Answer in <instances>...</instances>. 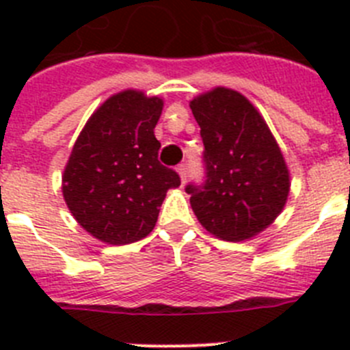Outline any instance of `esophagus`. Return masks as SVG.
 Listing matches in <instances>:
<instances>
[{
	"instance_id": "34e87169",
	"label": "esophagus",
	"mask_w": 350,
	"mask_h": 350,
	"mask_svg": "<svg viewBox=\"0 0 350 350\" xmlns=\"http://www.w3.org/2000/svg\"><path fill=\"white\" fill-rule=\"evenodd\" d=\"M177 172H178V175H180V180H182V184H184V182L187 180V166H185V165H180V166H177Z\"/></svg>"
}]
</instances>
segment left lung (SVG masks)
Wrapping results in <instances>:
<instances>
[{"label": "left lung", "mask_w": 350, "mask_h": 350, "mask_svg": "<svg viewBox=\"0 0 350 350\" xmlns=\"http://www.w3.org/2000/svg\"><path fill=\"white\" fill-rule=\"evenodd\" d=\"M203 140V184L185 185L206 231L228 242L254 237L282 212L289 172L279 145L247 98L217 88L191 101Z\"/></svg>", "instance_id": "left-lung-1"}]
</instances>
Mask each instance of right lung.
Returning <instances> with one entry per match:
<instances>
[{
    "instance_id": "right-lung-1",
    "label": "right lung",
    "mask_w": 350,
    "mask_h": 350,
    "mask_svg": "<svg viewBox=\"0 0 350 350\" xmlns=\"http://www.w3.org/2000/svg\"><path fill=\"white\" fill-rule=\"evenodd\" d=\"M163 100L138 91L108 98L73 145L63 175V196L83 230L101 242L126 245L156 226L166 191L178 173L159 163L154 128Z\"/></svg>"
}]
</instances>
